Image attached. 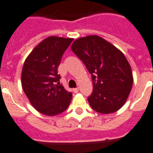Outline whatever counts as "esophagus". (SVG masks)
<instances>
[{
  "label": "esophagus",
  "mask_w": 153,
  "mask_h": 153,
  "mask_svg": "<svg viewBox=\"0 0 153 153\" xmlns=\"http://www.w3.org/2000/svg\"><path fill=\"white\" fill-rule=\"evenodd\" d=\"M73 91H74V93H77V92L79 91V88H74V90H73Z\"/></svg>",
  "instance_id": "obj_1"
}]
</instances>
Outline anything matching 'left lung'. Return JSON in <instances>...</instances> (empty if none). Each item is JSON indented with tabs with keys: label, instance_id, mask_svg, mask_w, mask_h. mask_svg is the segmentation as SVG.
Instances as JSON below:
<instances>
[{
	"label": "left lung",
	"instance_id": "1",
	"mask_svg": "<svg viewBox=\"0 0 153 153\" xmlns=\"http://www.w3.org/2000/svg\"><path fill=\"white\" fill-rule=\"evenodd\" d=\"M71 49L91 74L93 91L88 98L91 107L104 114L119 110L133 85L131 65L124 55L96 35L76 40Z\"/></svg>",
	"mask_w": 153,
	"mask_h": 153
}]
</instances>
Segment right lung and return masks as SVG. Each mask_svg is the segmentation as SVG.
<instances>
[{
  "mask_svg": "<svg viewBox=\"0 0 153 153\" xmlns=\"http://www.w3.org/2000/svg\"><path fill=\"white\" fill-rule=\"evenodd\" d=\"M73 40L49 36L31 51L24 62L22 89L33 106L42 114H60L71 102L73 94L60 84L58 67Z\"/></svg>",
  "mask_w": 153,
  "mask_h": 153,
  "instance_id": "right-lung-1",
  "label": "right lung"
}]
</instances>
